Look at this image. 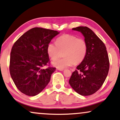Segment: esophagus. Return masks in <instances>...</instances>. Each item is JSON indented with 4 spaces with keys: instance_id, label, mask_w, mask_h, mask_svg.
<instances>
[{
    "instance_id": "obj_1",
    "label": "esophagus",
    "mask_w": 120,
    "mask_h": 120,
    "mask_svg": "<svg viewBox=\"0 0 120 120\" xmlns=\"http://www.w3.org/2000/svg\"><path fill=\"white\" fill-rule=\"evenodd\" d=\"M57 70H58V71H62L64 70V69L63 68H57Z\"/></svg>"
}]
</instances>
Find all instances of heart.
<instances>
[{"label": "heart", "mask_w": 120, "mask_h": 120, "mask_svg": "<svg viewBox=\"0 0 120 120\" xmlns=\"http://www.w3.org/2000/svg\"><path fill=\"white\" fill-rule=\"evenodd\" d=\"M88 46L83 38H77L76 35L66 34L59 37L56 43H49L47 46V53L49 57L54 60L64 52L63 59L53 60L55 67L64 68L70 67L74 63L82 62L86 56Z\"/></svg>", "instance_id": "1"}]
</instances>
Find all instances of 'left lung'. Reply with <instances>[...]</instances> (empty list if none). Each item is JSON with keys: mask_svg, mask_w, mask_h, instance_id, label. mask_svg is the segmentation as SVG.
Here are the masks:
<instances>
[{"mask_svg": "<svg viewBox=\"0 0 120 120\" xmlns=\"http://www.w3.org/2000/svg\"><path fill=\"white\" fill-rule=\"evenodd\" d=\"M88 46L85 58L72 74L69 83L82 96H90L101 88L109 73L110 62L106 47L95 33L87 26H78Z\"/></svg>", "mask_w": 120, "mask_h": 120, "instance_id": "1", "label": "left lung"}]
</instances>
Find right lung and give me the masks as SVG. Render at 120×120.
<instances>
[{
	"mask_svg": "<svg viewBox=\"0 0 120 120\" xmlns=\"http://www.w3.org/2000/svg\"><path fill=\"white\" fill-rule=\"evenodd\" d=\"M58 31L33 28L13 44L10 57L9 71L17 88L26 95L39 94L47 86L56 68L44 67L49 63L47 46Z\"/></svg>",
	"mask_w": 120,
	"mask_h": 120,
	"instance_id": "1",
	"label": "right lung"
}]
</instances>
